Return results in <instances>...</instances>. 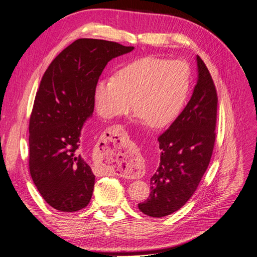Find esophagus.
I'll list each match as a JSON object with an SVG mask.
<instances>
[{
    "label": "esophagus",
    "instance_id": "obj_1",
    "mask_svg": "<svg viewBox=\"0 0 257 257\" xmlns=\"http://www.w3.org/2000/svg\"><path fill=\"white\" fill-rule=\"evenodd\" d=\"M123 128L121 126H112L109 130V139L110 143H112L113 145H115L116 143H120L122 141L123 137Z\"/></svg>",
    "mask_w": 257,
    "mask_h": 257
}]
</instances>
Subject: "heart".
Here are the masks:
<instances>
[{
  "mask_svg": "<svg viewBox=\"0 0 257 257\" xmlns=\"http://www.w3.org/2000/svg\"><path fill=\"white\" fill-rule=\"evenodd\" d=\"M190 88L191 71L185 62L146 57L121 67L114 78L98 79L93 98L98 115L104 119L127 113L134 100L138 118L160 128L181 113Z\"/></svg>",
  "mask_w": 257,
  "mask_h": 257,
  "instance_id": "heart-1",
  "label": "heart"
}]
</instances>
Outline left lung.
Segmentation results:
<instances>
[{
  "label": "left lung",
  "mask_w": 257,
  "mask_h": 257,
  "mask_svg": "<svg viewBox=\"0 0 257 257\" xmlns=\"http://www.w3.org/2000/svg\"><path fill=\"white\" fill-rule=\"evenodd\" d=\"M197 82L183 111L159 137L160 165L150 179V195L141 211L163 217L184 206L208 168L215 141L217 96L207 66L198 56Z\"/></svg>",
  "instance_id": "obj_1"
}]
</instances>
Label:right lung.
Wrapping results in <instances>:
<instances>
[{
    "instance_id": "add662e5",
    "label": "right lung",
    "mask_w": 257,
    "mask_h": 257,
    "mask_svg": "<svg viewBox=\"0 0 257 257\" xmlns=\"http://www.w3.org/2000/svg\"><path fill=\"white\" fill-rule=\"evenodd\" d=\"M134 47L80 38L45 72L29 125L30 174L46 203L75 212L90 203L95 176L87 161L81 132L94 111L93 90L108 62Z\"/></svg>"
}]
</instances>
